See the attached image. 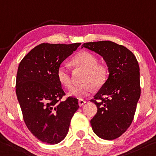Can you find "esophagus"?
Returning <instances> with one entry per match:
<instances>
[{"label":"esophagus","mask_w":156,"mask_h":156,"mask_svg":"<svg viewBox=\"0 0 156 156\" xmlns=\"http://www.w3.org/2000/svg\"><path fill=\"white\" fill-rule=\"evenodd\" d=\"M85 103H86V101H85V100L80 99V100L78 101V104H79V106H80V107H81V106L85 105Z\"/></svg>","instance_id":"1"}]
</instances>
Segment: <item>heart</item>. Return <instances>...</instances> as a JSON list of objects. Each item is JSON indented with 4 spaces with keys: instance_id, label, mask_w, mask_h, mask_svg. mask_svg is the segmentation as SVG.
<instances>
[{
    "instance_id": "obj_1",
    "label": "heart",
    "mask_w": 156,
    "mask_h": 156,
    "mask_svg": "<svg viewBox=\"0 0 156 156\" xmlns=\"http://www.w3.org/2000/svg\"><path fill=\"white\" fill-rule=\"evenodd\" d=\"M71 65L84 71L80 85L71 88L68 95L78 99L86 97L92 92L94 88L102 87L108 80V68L104 63L98 62V59L91 53L83 51L78 53L71 60ZM58 81L63 87H71V76L65 66L60 65L57 71Z\"/></svg>"
}]
</instances>
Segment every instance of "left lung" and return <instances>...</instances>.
Masks as SVG:
<instances>
[{
	"label": "left lung",
	"instance_id": "left-lung-1",
	"mask_svg": "<svg viewBox=\"0 0 156 156\" xmlns=\"http://www.w3.org/2000/svg\"><path fill=\"white\" fill-rule=\"evenodd\" d=\"M83 47L102 57L109 72L107 81L90 101L98 109L90 121L92 130L102 139H116L131 124L140 97L137 60L127 48L110 41L84 43Z\"/></svg>",
	"mask_w": 156,
	"mask_h": 156
}]
</instances>
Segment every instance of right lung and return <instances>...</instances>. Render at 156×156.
<instances>
[{
  "label": "right lung",
  "mask_w": 156,
  "mask_h": 156,
  "mask_svg": "<svg viewBox=\"0 0 156 156\" xmlns=\"http://www.w3.org/2000/svg\"><path fill=\"white\" fill-rule=\"evenodd\" d=\"M80 43H43L21 61L16 74V93L30 131L41 142L56 144L69 131L71 119L78 109V100L65 95L57 77L62 62Z\"/></svg>",
  "instance_id": "1"
}]
</instances>
